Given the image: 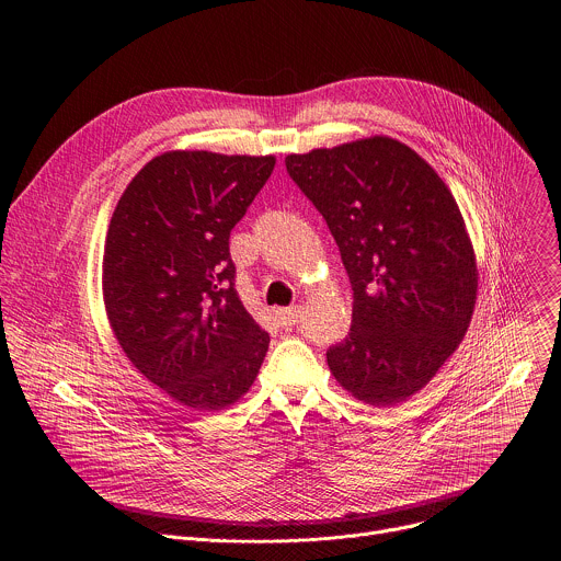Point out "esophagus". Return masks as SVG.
Instances as JSON below:
<instances>
[{
    "mask_svg": "<svg viewBox=\"0 0 561 561\" xmlns=\"http://www.w3.org/2000/svg\"><path fill=\"white\" fill-rule=\"evenodd\" d=\"M275 317H277V322L282 327H295L299 319H301V308L299 306H295V308H277Z\"/></svg>",
    "mask_w": 561,
    "mask_h": 561,
    "instance_id": "34e87169",
    "label": "esophagus"
}]
</instances>
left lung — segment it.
Wrapping results in <instances>:
<instances>
[{
    "instance_id": "obj_1",
    "label": "left lung",
    "mask_w": 561,
    "mask_h": 561,
    "mask_svg": "<svg viewBox=\"0 0 561 561\" xmlns=\"http://www.w3.org/2000/svg\"><path fill=\"white\" fill-rule=\"evenodd\" d=\"M286 171L327 219L353 286V322L327 351L370 407L422 390L463 340L477 264L459 206L407 144L375 135L288 154Z\"/></svg>"
}]
</instances>
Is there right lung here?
Listing matches in <instances>:
<instances>
[{
    "instance_id": "right-lung-1",
    "label": "right lung",
    "mask_w": 561,
    "mask_h": 561,
    "mask_svg": "<svg viewBox=\"0 0 561 561\" xmlns=\"http://www.w3.org/2000/svg\"><path fill=\"white\" fill-rule=\"evenodd\" d=\"M275 157L169 150L119 197L104 249V304L133 366L193 411L249 392L268 333L234 290L228 239Z\"/></svg>"
}]
</instances>
